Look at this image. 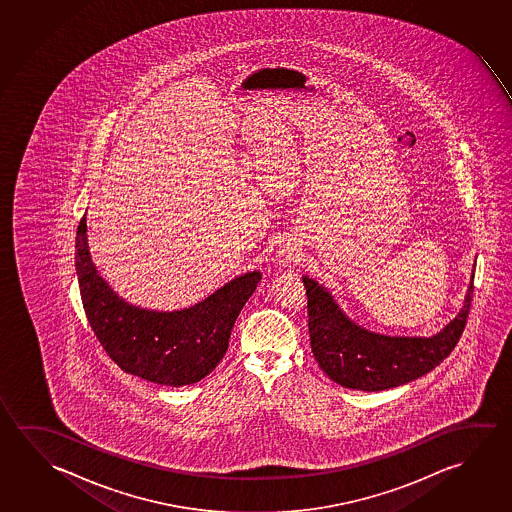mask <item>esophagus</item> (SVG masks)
I'll use <instances>...</instances> for the list:
<instances>
[{
  "label": "esophagus",
  "mask_w": 512,
  "mask_h": 512,
  "mask_svg": "<svg viewBox=\"0 0 512 512\" xmlns=\"http://www.w3.org/2000/svg\"><path fill=\"white\" fill-rule=\"evenodd\" d=\"M293 262V255H282V257H280V264H282L284 268H289Z\"/></svg>",
  "instance_id": "esophagus-1"
}]
</instances>
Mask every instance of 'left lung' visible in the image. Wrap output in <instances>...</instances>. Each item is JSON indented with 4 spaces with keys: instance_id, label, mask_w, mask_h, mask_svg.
Returning a JSON list of instances; mask_svg holds the SVG:
<instances>
[{
    "instance_id": "left-lung-1",
    "label": "left lung",
    "mask_w": 512,
    "mask_h": 512,
    "mask_svg": "<svg viewBox=\"0 0 512 512\" xmlns=\"http://www.w3.org/2000/svg\"><path fill=\"white\" fill-rule=\"evenodd\" d=\"M473 277L459 314L432 337H391L369 332L339 309L323 285L303 277L310 348L319 368L339 386L357 391H384L423 377L459 343L470 314Z\"/></svg>"
}]
</instances>
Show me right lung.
<instances>
[{"label":"right lung","mask_w":512,"mask_h":512,"mask_svg":"<svg viewBox=\"0 0 512 512\" xmlns=\"http://www.w3.org/2000/svg\"><path fill=\"white\" fill-rule=\"evenodd\" d=\"M87 219L76 230L75 268L85 316L119 368L160 386H189L225 357L235 319L257 289L259 271L230 280L203 302L162 312L125 302L93 264Z\"/></svg>","instance_id":"1"}]
</instances>
